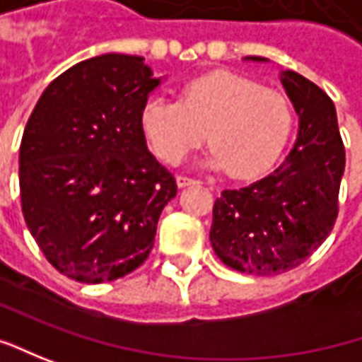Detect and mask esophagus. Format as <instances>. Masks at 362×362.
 <instances>
[{
  "instance_id": "obj_1",
  "label": "esophagus",
  "mask_w": 362,
  "mask_h": 362,
  "mask_svg": "<svg viewBox=\"0 0 362 362\" xmlns=\"http://www.w3.org/2000/svg\"><path fill=\"white\" fill-rule=\"evenodd\" d=\"M176 184H178V188H186V186H194V184H200V182L188 178V176H176Z\"/></svg>"
}]
</instances>
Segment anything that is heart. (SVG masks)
<instances>
[{"instance_id":"1","label":"heart","mask_w":362,"mask_h":362,"mask_svg":"<svg viewBox=\"0 0 362 362\" xmlns=\"http://www.w3.org/2000/svg\"><path fill=\"white\" fill-rule=\"evenodd\" d=\"M140 126L152 152L180 164L206 140V166L232 178L264 176L281 158L293 130L291 102L274 90L234 71H214L188 81L180 102L156 94L146 100Z\"/></svg>"}]
</instances>
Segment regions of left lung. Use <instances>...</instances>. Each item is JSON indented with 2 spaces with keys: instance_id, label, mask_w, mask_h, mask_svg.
Listing matches in <instances>:
<instances>
[{
  "instance_id": "left-lung-1",
  "label": "left lung",
  "mask_w": 362,
  "mask_h": 362,
  "mask_svg": "<svg viewBox=\"0 0 362 362\" xmlns=\"http://www.w3.org/2000/svg\"><path fill=\"white\" fill-rule=\"evenodd\" d=\"M268 62L267 57H244ZM281 81L298 116L293 150L279 168L214 202L210 244L226 267L255 276L296 268L334 226L344 146L329 95L293 69Z\"/></svg>"
}]
</instances>
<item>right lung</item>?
<instances>
[{
	"instance_id": "obj_1",
	"label": "right lung",
	"mask_w": 362,
	"mask_h": 362,
	"mask_svg": "<svg viewBox=\"0 0 362 362\" xmlns=\"http://www.w3.org/2000/svg\"><path fill=\"white\" fill-rule=\"evenodd\" d=\"M162 83L144 57L104 54L44 90L19 146L25 224L62 274L122 279L148 258L176 180L150 154L140 114Z\"/></svg>"
}]
</instances>
